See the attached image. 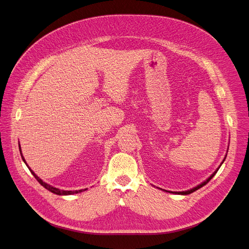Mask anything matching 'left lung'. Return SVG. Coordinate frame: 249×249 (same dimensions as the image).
<instances>
[{
    "label": "left lung",
    "mask_w": 249,
    "mask_h": 249,
    "mask_svg": "<svg viewBox=\"0 0 249 249\" xmlns=\"http://www.w3.org/2000/svg\"><path fill=\"white\" fill-rule=\"evenodd\" d=\"M225 158H227V156H225ZM225 158H224V159H225ZM224 159H223V161H224ZM223 161L221 162V164L223 163ZM221 166V165H220ZM220 167H218L216 170H215V172L207 179V180H205V182H203V183H201L200 185H198V186H196V188H194V189H192V190H189V191H186V192H169V193H173V194H176V195H190V194H192V193H194V192H196V190H198V189H200L201 187H203V186H205V185H207L209 182H210V180L214 177V175L216 174V172L218 171V169H219ZM163 191H165V190H163ZM166 192H168V191H166Z\"/></svg>",
    "instance_id": "obj_1"
}]
</instances>
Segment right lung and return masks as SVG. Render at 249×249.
<instances>
[{
  "label": "right lung",
  "mask_w": 249,
  "mask_h": 249,
  "mask_svg": "<svg viewBox=\"0 0 249 249\" xmlns=\"http://www.w3.org/2000/svg\"><path fill=\"white\" fill-rule=\"evenodd\" d=\"M19 152H20V156H21V159H22V161H24L25 163H26V165L28 166V164H27V162H26V160H25V158H24V156H22V154H21V151H20V146H19ZM28 168L30 169V167L28 166ZM30 171H31V173L34 175V177L36 178V180L37 182L42 186V187H44L46 188L47 190H49L50 192H52V193H53V194H55V195H58V196H67V195H73V194H78V193H81V192H83V191H85L86 189H84V190H78V191H63V190H59V189H56V188H54V187H52V186H50L49 184H47V183H44V182H42V179H40L31 169H30Z\"/></svg>",
  "instance_id": "1"
}]
</instances>
